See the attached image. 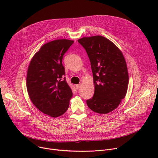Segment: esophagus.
<instances>
[{"label":"esophagus","mask_w":158,"mask_h":158,"mask_svg":"<svg viewBox=\"0 0 158 158\" xmlns=\"http://www.w3.org/2000/svg\"><path fill=\"white\" fill-rule=\"evenodd\" d=\"M81 87V84H77V85H76V89H79Z\"/></svg>","instance_id":"esophagus-1"}]
</instances>
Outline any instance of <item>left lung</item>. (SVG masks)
<instances>
[{"instance_id": "left-lung-1", "label": "left lung", "mask_w": 158, "mask_h": 158, "mask_svg": "<svg viewBox=\"0 0 158 158\" xmlns=\"http://www.w3.org/2000/svg\"><path fill=\"white\" fill-rule=\"evenodd\" d=\"M77 41L88 55L93 74L94 94L87 104L97 113H109L118 107L127 93L129 75L124 56L113 42L101 35Z\"/></svg>"}]
</instances>
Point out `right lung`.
I'll list each match as a JSON object with an SVG mask.
<instances>
[{
	"label": "right lung",
	"instance_id": "obj_1",
	"mask_svg": "<svg viewBox=\"0 0 158 158\" xmlns=\"http://www.w3.org/2000/svg\"><path fill=\"white\" fill-rule=\"evenodd\" d=\"M74 40L57 39L45 44L35 54L28 67L27 89L34 105L52 118L64 114L73 92L67 84L62 61Z\"/></svg>",
	"mask_w": 158,
	"mask_h": 158
}]
</instances>
